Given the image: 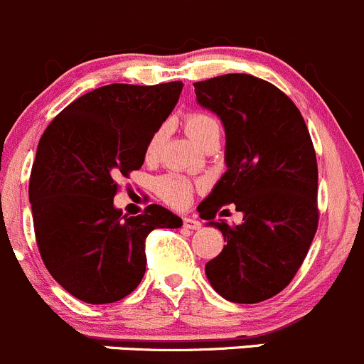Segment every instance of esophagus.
I'll use <instances>...</instances> for the list:
<instances>
[{
  "label": "esophagus",
  "mask_w": 364,
  "mask_h": 364,
  "mask_svg": "<svg viewBox=\"0 0 364 364\" xmlns=\"http://www.w3.org/2000/svg\"><path fill=\"white\" fill-rule=\"evenodd\" d=\"M183 228H187V230H200L201 223L198 219H193V217H186L183 219Z\"/></svg>",
  "instance_id": "esophagus-1"
}]
</instances>
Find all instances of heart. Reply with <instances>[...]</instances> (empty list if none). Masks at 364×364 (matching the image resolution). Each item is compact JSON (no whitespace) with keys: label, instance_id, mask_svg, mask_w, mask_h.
<instances>
[{"label":"heart","instance_id":"heart-1","mask_svg":"<svg viewBox=\"0 0 364 364\" xmlns=\"http://www.w3.org/2000/svg\"><path fill=\"white\" fill-rule=\"evenodd\" d=\"M166 126H161L156 129L149 140L145 156L147 159H156L163 149L164 138H166ZM186 131L189 136L196 141L198 145L203 147L208 140L220 136V124L215 117L205 112H193L186 117ZM157 193L166 201L170 207H183L193 196V183L181 175H166V177L157 181Z\"/></svg>","mask_w":364,"mask_h":364}]
</instances>
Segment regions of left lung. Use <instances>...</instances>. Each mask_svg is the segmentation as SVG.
I'll return each instance as SVG.
<instances>
[{
    "instance_id": "obj_1",
    "label": "left lung",
    "mask_w": 364,
    "mask_h": 364,
    "mask_svg": "<svg viewBox=\"0 0 364 364\" xmlns=\"http://www.w3.org/2000/svg\"><path fill=\"white\" fill-rule=\"evenodd\" d=\"M201 107L226 131V173L198 207L223 231V252L205 264L208 282L233 303H259L286 289L319 223L317 159L296 105L269 82L228 73L194 84ZM231 204L238 227L213 221ZM225 210H223L222 208Z\"/></svg>"
}]
</instances>
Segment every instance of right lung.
Here are the masks:
<instances>
[{"label": "right lung", "mask_w": 364, "mask_h": 364, "mask_svg": "<svg viewBox=\"0 0 364 364\" xmlns=\"http://www.w3.org/2000/svg\"><path fill=\"white\" fill-rule=\"evenodd\" d=\"M182 87L103 85L70 103L40 138L29 178L36 243L50 275L82 301L103 305L133 293L145 273L147 235L182 226L161 205L136 217L114 207L115 181L140 170Z\"/></svg>", "instance_id": "obj_1"}]
</instances>
